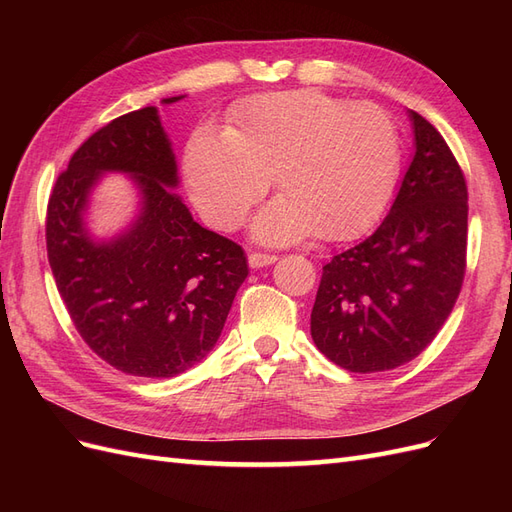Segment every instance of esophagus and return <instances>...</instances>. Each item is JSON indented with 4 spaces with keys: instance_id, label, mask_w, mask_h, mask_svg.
I'll list each match as a JSON object with an SVG mask.
<instances>
[{
    "instance_id": "esophagus-1",
    "label": "esophagus",
    "mask_w": 512,
    "mask_h": 512,
    "mask_svg": "<svg viewBox=\"0 0 512 512\" xmlns=\"http://www.w3.org/2000/svg\"><path fill=\"white\" fill-rule=\"evenodd\" d=\"M275 260H277V256H273V254H260V252H252L250 256H247V262H250L252 269L269 267V265H273Z\"/></svg>"
}]
</instances>
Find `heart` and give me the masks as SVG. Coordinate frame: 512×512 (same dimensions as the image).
Wrapping results in <instances>:
<instances>
[{
    "instance_id": "obj_1",
    "label": "heart",
    "mask_w": 512,
    "mask_h": 512,
    "mask_svg": "<svg viewBox=\"0 0 512 512\" xmlns=\"http://www.w3.org/2000/svg\"><path fill=\"white\" fill-rule=\"evenodd\" d=\"M183 168L194 205L215 228H237L273 175L282 194L254 218L258 241L282 245L314 232L346 241L389 207L401 134L378 104L318 89L280 91L237 104L228 130L198 128Z\"/></svg>"
}]
</instances>
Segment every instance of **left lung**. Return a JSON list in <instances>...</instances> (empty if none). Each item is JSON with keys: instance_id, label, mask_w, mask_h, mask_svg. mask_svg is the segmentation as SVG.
I'll list each match as a JSON object with an SVG mask.
<instances>
[{"instance_id": "8db88e82", "label": "left lung", "mask_w": 512, "mask_h": 512, "mask_svg": "<svg viewBox=\"0 0 512 512\" xmlns=\"http://www.w3.org/2000/svg\"><path fill=\"white\" fill-rule=\"evenodd\" d=\"M414 156L374 235L322 267L312 339L335 365L374 374L438 335L466 273L468 188L442 134L414 111Z\"/></svg>"}]
</instances>
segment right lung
I'll list each match as a JSON object with an SVG mask.
<instances>
[{
	"instance_id": "obj_1",
	"label": "right lung",
	"mask_w": 512,
	"mask_h": 512,
	"mask_svg": "<svg viewBox=\"0 0 512 512\" xmlns=\"http://www.w3.org/2000/svg\"><path fill=\"white\" fill-rule=\"evenodd\" d=\"M106 172L131 177L139 213L119 236L98 240L86 211ZM175 188L173 143L158 108L145 106L106 123L74 151L46 209L49 265L76 331L130 376L173 378L203 361L247 277L241 247L200 226Z\"/></svg>"
}]
</instances>
